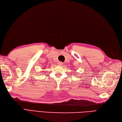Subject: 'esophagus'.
<instances>
[{"label": "esophagus", "instance_id": "1", "mask_svg": "<svg viewBox=\"0 0 122 122\" xmlns=\"http://www.w3.org/2000/svg\"><path fill=\"white\" fill-rule=\"evenodd\" d=\"M58 65L59 66H62V65H63V63H62V62L61 61H59V62H58Z\"/></svg>", "mask_w": 122, "mask_h": 122}]
</instances>
